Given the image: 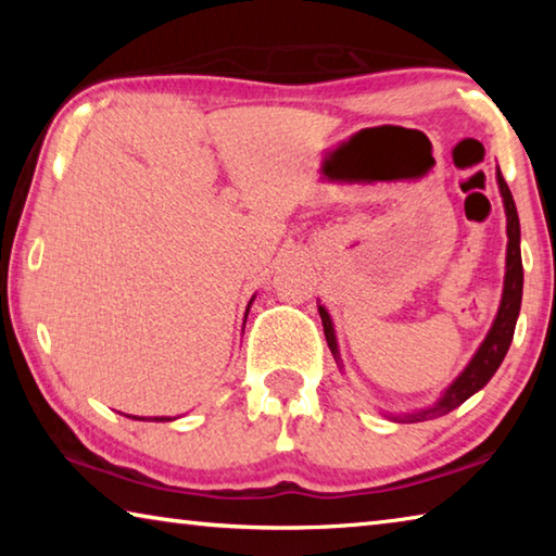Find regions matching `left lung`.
Here are the masks:
<instances>
[{"label": "left lung", "instance_id": "obj_1", "mask_svg": "<svg viewBox=\"0 0 556 556\" xmlns=\"http://www.w3.org/2000/svg\"><path fill=\"white\" fill-rule=\"evenodd\" d=\"M497 186H501V195H503V205H505V215H507V262H505V287H503V299L501 306H497V316L488 331L485 341L478 348L476 355L470 357V363L466 365V370L458 375L454 384L441 394L439 402L434 407L419 409L414 414H404V417H394V419H407V421H425V419H434L441 417V414H448L451 409H456L458 404H464L470 394H476L481 388H485L488 380L493 378L495 370L501 368L503 357L507 353V348L513 343V333H515V324H517V314H520V301H522V257H520V218H517V208L513 201L510 188H507L503 174L497 172ZM318 314H321L324 321V333L328 348L336 357L338 368H343L341 363V353H338V343H336V331L331 324V316L324 306H318Z\"/></svg>", "mask_w": 556, "mask_h": 556}]
</instances>
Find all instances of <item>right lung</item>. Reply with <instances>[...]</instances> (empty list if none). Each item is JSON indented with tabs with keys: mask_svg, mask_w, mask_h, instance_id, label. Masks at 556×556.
Instances as JSON below:
<instances>
[{
	"mask_svg": "<svg viewBox=\"0 0 556 556\" xmlns=\"http://www.w3.org/2000/svg\"><path fill=\"white\" fill-rule=\"evenodd\" d=\"M252 304V301H250ZM248 312H250V306H248ZM244 318H248V314H244ZM131 419H139V417H131ZM149 421H172V417H154V419H149Z\"/></svg>",
	"mask_w": 556,
	"mask_h": 556,
	"instance_id": "1",
	"label": "right lung"
}]
</instances>
